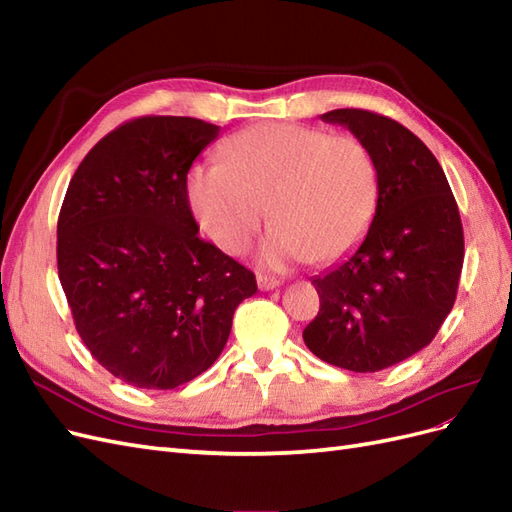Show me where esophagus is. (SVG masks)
<instances>
[{"label": "esophagus", "mask_w": 512, "mask_h": 512, "mask_svg": "<svg viewBox=\"0 0 512 512\" xmlns=\"http://www.w3.org/2000/svg\"><path fill=\"white\" fill-rule=\"evenodd\" d=\"M256 282H258V288H260V290H265V292L275 290V288H280V280H275V277L258 275V277H256Z\"/></svg>", "instance_id": "esophagus-1"}]
</instances>
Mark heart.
<instances>
[{
	"label": "heart",
	"mask_w": 512,
	"mask_h": 512,
	"mask_svg": "<svg viewBox=\"0 0 512 512\" xmlns=\"http://www.w3.org/2000/svg\"><path fill=\"white\" fill-rule=\"evenodd\" d=\"M380 192L378 164L356 136H331L297 123H258L232 136L222 162L198 164L188 200L198 226L228 254H239L269 218L262 267L309 258L329 265L365 237Z\"/></svg>",
	"instance_id": "obj_1"
}]
</instances>
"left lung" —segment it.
<instances>
[{"mask_svg":"<svg viewBox=\"0 0 512 512\" xmlns=\"http://www.w3.org/2000/svg\"><path fill=\"white\" fill-rule=\"evenodd\" d=\"M320 119L367 145L380 192L363 243L312 277L320 312L303 342L324 363L367 374L406 361L436 337L457 297L463 228L440 162L408 128L361 108Z\"/></svg>","mask_w":512,"mask_h":512,"instance_id":"8db88e82","label":"left lung"}]
</instances>
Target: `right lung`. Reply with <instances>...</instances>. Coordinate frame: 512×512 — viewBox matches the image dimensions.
<instances>
[{
    "label": "right lung",
    "instance_id": "add662e5",
    "mask_svg": "<svg viewBox=\"0 0 512 512\" xmlns=\"http://www.w3.org/2000/svg\"><path fill=\"white\" fill-rule=\"evenodd\" d=\"M220 128L141 117L91 149L57 222V269L91 356L136 389L168 391L222 354L250 269L198 237L188 200L194 160Z\"/></svg>",
    "mask_w": 512,
    "mask_h": 512
}]
</instances>
